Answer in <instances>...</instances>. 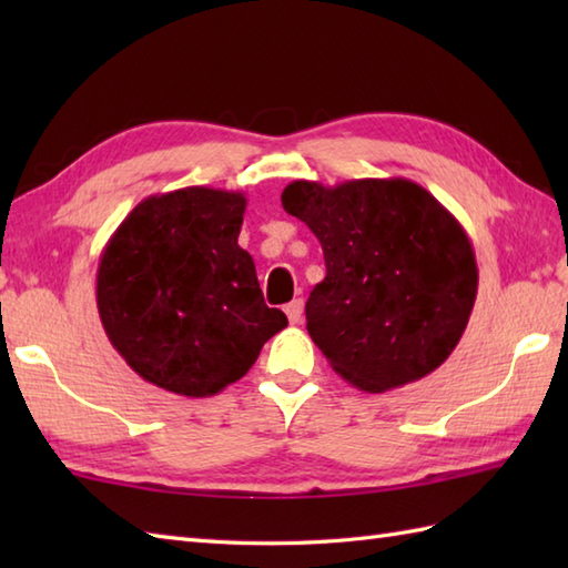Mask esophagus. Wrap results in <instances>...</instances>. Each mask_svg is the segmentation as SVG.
Instances as JSON below:
<instances>
[{
  "instance_id": "esophagus-1",
  "label": "esophagus",
  "mask_w": 568,
  "mask_h": 568,
  "mask_svg": "<svg viewBox=\"0 0 568 568\" xmlns=\"http://www.w3.org/2000/svg\"><path fill=\"white\" fill-rule=\"evenodd\" d=\"M303 310H305L303 300H293V303L285 307V315H287V320H291V324H297L300 320H303Z\"/></svg>"
}]
</instances>
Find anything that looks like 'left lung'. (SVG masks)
<instances>
[{"label": "left lung", "instance_id": "8db88e82", "mask_svg": "<svg viewBox=\"0 0 568 568\" xmlns=\"http://www.w3.org/2000/svg\"><path fill=\"white\" fill-rule=\"evenodd\" d=\"M281 202L322 244L327 275L305 305L307 332L346 383L385 393L449 358L478 268L464 226L432 192L405 178L295 180Z\"/></svg>", "mask_w": 568, "mask_h": 568}]
</instances>
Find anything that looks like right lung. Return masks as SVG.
<instances>
[{
	"label": "right lung",
	"mask_w": 568,
	"mask_h": 568,
	"mask_svg": "<svg viewBox=\"0 0 568 568\" xmlns=\"http://www.w3.org/2000/svg\"><path fill=\"white\" fill-rule=\"evenodd\" d=\"M246 197L183 187L139 202L100 256L102 327L143 381L210 397L244 378L287 327L239 246Z\"/></svg>",
	"instance_id": "right-lung-1"
}]
</instances>
